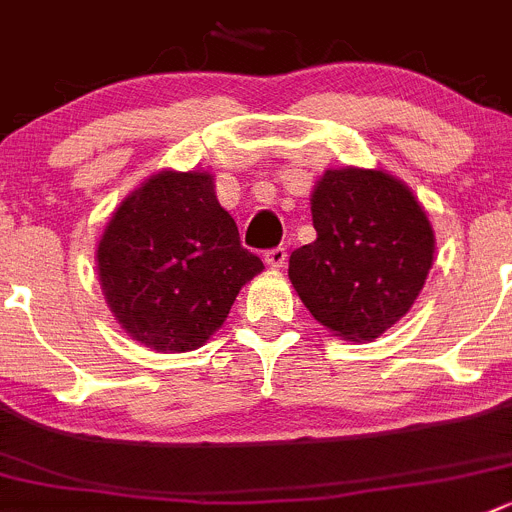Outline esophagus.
<instances>
[{"label": "esophagus", "mask_w": 512, "mask_h": 512, "mask_svg": "<svg viewBox=\"0 0 512 512\" xmlns=\"http://www.w3.org/2000/svg\"><path fill=\"white\" fill-rule=\"evenodd\" d=\"M286 256H289V253H286V248L276 246V248H269V251L264 253V261L271 266V269H284Z\"/></svg>", "instance_id": "esophagus-1"}]
</instances>
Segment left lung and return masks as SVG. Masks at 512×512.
I'll use <instances>...</instances> for the list:
<instances>
[{
  "label": "left lung",
  "instance_id": "obj_1",
  "mask_svg": "<svg viewBox=\"0 0 512 512\" xmlns=\"http://www.w3.org/2000/svg\"><path fill=\"white\" fill-rule=\"evenodd\" d=\"M316 241L289 279L319 324L372 342L410 311L435 256V233L405 183L382 170H326L311 193Z\"/></svg>",
  "mask_w": 512,
  "mask_h": 512
}]
</instances>
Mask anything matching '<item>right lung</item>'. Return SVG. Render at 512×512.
<instances>
[{"instance_id":"obj_1","label":"right lung","mask_w":512,"mask_h":512,"mask_svg":"<svg viewBox=\"0 0 512 512\" xmlns=\"http://www.w3.org/2000/svg\"><path fill=\"white\" fill-rule=\"evenodd\" d=\"M105 299L125 332L158 352H191L264 269L241 246L208 173L153 175L123 201L97 246Z\"/></svg>"}]
</instances>
